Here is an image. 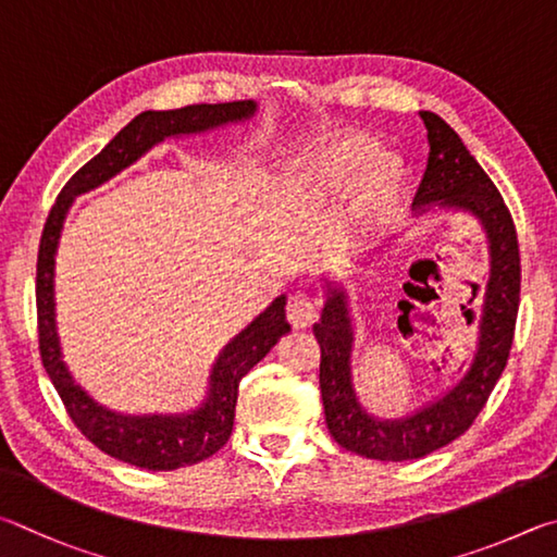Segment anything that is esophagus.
<instances>
[{"instance_id": "obj_1", "label": "esophagus", "mask_w": 557, "mask_h": 557, "mask_svg": "<svg viewBox=\"0 0 557 557\" xmlns=\"http://www.w3.org/2000/svg\"><path fill=\"white\" fill-rule=\"evenodd\" d=\"M286 315H288V323L294 327H308L318 318L315 298L304 294V290H298V294L288 298Z\"/></svg>"}]
</instances>
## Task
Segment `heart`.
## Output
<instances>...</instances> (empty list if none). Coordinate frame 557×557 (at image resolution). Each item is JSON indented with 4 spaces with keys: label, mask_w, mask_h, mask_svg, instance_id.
<instances>
[{
    "label": "heart",
    "mask_w": 557,
    "mask_h": 557,
    "mask_svg": "<svg viewBox=\"0 0 557 557\" xmlns=\"http://www.w3.org/2000/svg\"><path fill=\"white\" fill-rule=\"evenodd\" d=\"M376 153V144L367 136H352V139L337 141L325 149L323 153H315L313 159H304L294 165V178L298 190H313L315 185H335L345 178L349 171H355L357 165L367 163ZM398 181L396 165L382 159L372 173H369L367 188L372 193V198L384 200L394 193Z\"/></svg>",
    "instance_id": "heart-1"
}]
</instances>
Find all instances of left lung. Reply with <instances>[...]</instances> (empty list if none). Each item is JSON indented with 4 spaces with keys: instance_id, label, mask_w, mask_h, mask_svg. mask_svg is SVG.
I'll return each instance as SVG.
<instances>
[{
    "instance_id": "1",
    "label": "left lung",
    "mask_w": 557,
    "mask_h": 557,
    "mask_svg": "<svg viewBox=\"0 0 557 557\" xmlns=\"http://www.w3.org/2000/svg\"><path fill=\"white\" fill-rule=\"evenodd\" d=\"M421 120L428 129L431 151L413 205L418 212L431 210V205L470 212L482 224L490 244V273L486 284L476 288L474 296L482 304L476 313L480 333L472 359L450 392L406 418H376L359 404L352 384L355 333L347 294L327 284L323 315L313 325L320 345V396L327 431L345 450L382 462L418 460L431 455L474 423L509 359L519 313V239L502 193L450 124L433 112H421ZM467 315L474 313L467 310Z\"/></svg>"
}]
</instances>
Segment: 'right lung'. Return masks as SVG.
<instances>
[{
    "label": "right lung",
    "instance_id": "1",
    "mask_svg": "<svg viewBox=\"0 0 557 557\" xmlns=\"http://www.w3.org/2000/svg\"><path fill=\"white\" fill-rule=\"evenodd\" d=\"M257 112V102H220L188 104L181 110L141 112L124 126L104 149L87 161L58 193L38 244L36 263V313H38V349L46 374L51 376L58 396L87 441L100 447L114 460L141 467L151 472L178 470L185 465L208 460L230 441L234 425V408L242 376L269 355V349L284 337L290 325L286 320V296H278L263 313L251 320L232 343L214 359L210 386L205 401L190 413L175 416H124L95 401L81 384H75L61 355V339L55 330V251L65 214L77 195L97 188L126 165L153 149L169 136L200 134L218 129L222 124L244 122Z\"/></svg>",
    "mask_w": 557,
    "mask_h": 557
}]
</instances>
